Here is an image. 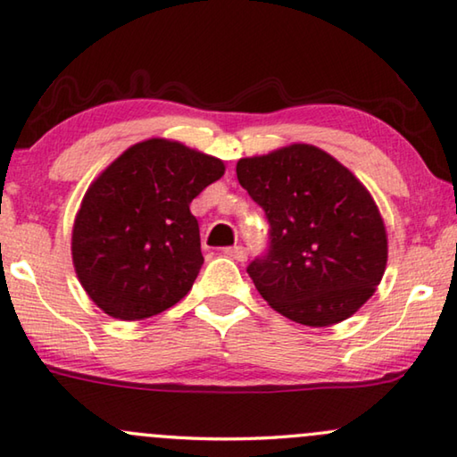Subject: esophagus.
Segmentation results:
<instances>
[{
  "label": "esophagus",
  "mask_w": 457,
  "mask_h": 457,
  "mask_svg": "<svg viewBox=\"0 0 457 457\" xmlns=\"http://www.w3.org/2000/svg\"><path fill=\"white\" fill-rule=\"evenodd\" d=\"M224 253H227L230 260H237V262H247V249L241 247V245H237V247H228L224 249Z\"/></svg>",
  "instance_id": "esophagus-1"
}]
</instances>
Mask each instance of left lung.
<instances>
[{"label":"left lung","instance_id":"1","mask_svg":"<svg viewBox=\"0 0 457 457\" xmlns=\"http://www.w3.org/2000/svg\"><path fill=\"white\" fill-rule=\"evenodd\" d=\"M237 179L270 222L266 255L247 266L270 307L326 328L371 299L387 263L386 224L344 164L311 144H290L241 158Z\"/></svg>","mask_w":457,"mask_h":457}]
</instances>
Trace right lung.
Masks as SVG:
<instances>
[{
    "instance_id": "1",
    "label": "right lung",
    "mask_w": 457,
    "mask_h": 457,
    "mask_svg": "<svg viewBox=\"0 0 457 457\" xmlns=\"http://www.w3.org/2000/svg\"><path fill=\"white\" fill-rule=\"evenodd\" d=\"M222 175L220 158L152 137L92 181L71 230V257L104 313L146 320L189 293L204 263L189 204Z\"/></svg>"
}]
</instances>
